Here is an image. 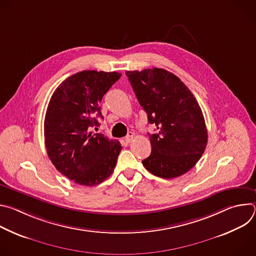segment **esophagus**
<instances>
[{
    "mask_svg": "<svg viewBox=\"0 0 256 256\" xmlns=\"http://www.w3.org/2000/svg\"><path fill=\"white\" fill-rule=\"evenodd\" d=\"M134 132H130L128 134V136L124 138V142H126V144H128V142H130L132 140V138H134Z\"/></svg>",
    "mask_w": 256,
    "mask_h": 256,
    "instance_id": "34e87169",
    "label": "esophagus"
}]
</instances>
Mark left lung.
<instances>
[{"label":"left lung","mask_w":256,"mask_h":256,"mask_svg":"<svg viewBox=\"0 0 256 256\" xmlns=\"http://www.w3.org/2000/svg\"><path fill=\"white\" fill-rule=\"evenodd\" d=\"M126 75L149 124L157 126L156 134H149L152 152L142 165L161 178L184 175L198 163L208 144L204 118L196 97L164 68L128 70Z\"/></svg>","instance_id":"1"}]
</instances>
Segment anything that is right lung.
Here are the masks:
<instances>
[{"label": "right lung", "instance_id": "1", "mask_svg": "<svg viewBox=\"0 0 256 256\" xmlns=\"http://www.w3.org/2000/svg\"><path fill=\"white\" fill-rule=\"evenodd\" d=\"M116 72L83 70L54 92L44 118V144L54 166L77 184L97 186L110 176L122 151L118 140L92 134L100 102L120 78Z\"/></svg>", "mask_w": 256, "mask_h": 256}]
</instances>
